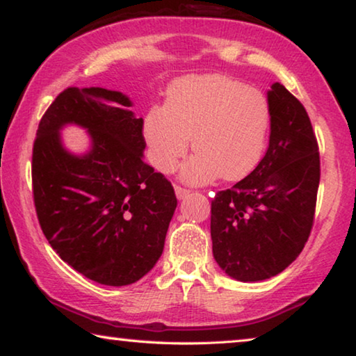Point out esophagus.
<instances>
[{
	"instance_id": "esophagus-1",
	"label": "esophagus",
	"mask_w": 356,
	"mask_h": 356,
	"mask_svg": "<svg viewBox=\"0 0 356 356\" xmlns=\"http://www.w3.org/2000/svg\"><path fill=\"white\" fill-rule=\"evenodd\" d=\"M174 190H176V195L179 200H184V197L190 193L188 188H185V186H180V185H174Z\"/></svg>"
}]
</instances>
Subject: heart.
Masks as SVG:
<instances>
[{"label":"heart","mask_w":356,"mask_h":356,"mask_svg":"<svg viewBox=\"0 0 356 356\" xmlns=\"http://www.w3.org/2000/svg\"><path fill=\"white\" fill-rule=\"evenodd\" d=\"M270 127V105L257 88L222 75L180 78L168 89L166 105L144 118L149 159L170 172L190 147L197 152L182 168L186 182L216 176L245 177L261 160Z\"/></svg>","instance_id":"obj_1"}]
</instances>
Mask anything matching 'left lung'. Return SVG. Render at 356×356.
Segmentation results:
<instances>
[{
	"mask_svg": "<svg viewBox=\"0 0 356 356\" xmlns=\"http://www.w3.org/2000/svg\"><path fill=\"white\" fill-rule=\"evenodd\" d=\"M270 143L259 165L212 200L213 257L238 281H262L298 257L314 225L321 156L311 119L280 83L268 91Z\"/></svg>",
	"mask_w": 356,
	"mask_h": 356,
	"instance_id": "left-lung-1",
	"label": "left lung"
}]
</instances>
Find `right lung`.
<instances>
[{
	"mask_svg": "<svg viewBox=\"0 0 356 356\" xmlns=\"http://www.w3.org/2000/svg\"><path fill=\"white\" fill-rule=\"evenodd\" d=\"M129 97L67 88L42 116L33 146V197L42 232L64 262L106 286L141 280L163 252L177 206L170 180L143 160V118ZM78 123L93 149L70 156L58 129Z\"/></svg>",
	"mask_w": 356,
	"mask_h": 356,
	"instance_id": "obj_1",
	"label": "right lung"
}]
</instances>
